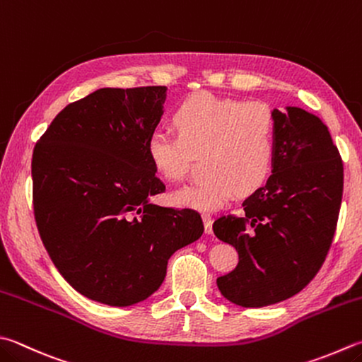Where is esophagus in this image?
Returning a JSON list of instances; mask_svg holds the SVG:
<instances>
[{"label":"esophagus","mask_w":362,"mask_h":362,"mask_svg":"<svg viewBox=\"0 0 362 362\" xmlns=\"http://www.w3.org/2000/svg\"><path fill=\"white\" fill-rule=\"evenodd\" d=\"M202 219H203V223H204V231H206V233L209 235L211 231H213V216H211L209 213H203Z\"/></svg>","instance_id":"1"}]
</instances>
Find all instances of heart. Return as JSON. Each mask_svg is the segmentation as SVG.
<instances>
[{
    "label": "heart",
    "mask_w": 362,
    "mask_h": 362,
    "mask_svg": "<svg viewBox=\"0 0 362 362\" xmlns=\"http://www.w3.org/2000/svg\"><path fill=\"white\" fill-rule=\"evenodd\" d=\"M178 134L154 131L146 154L154 172L167 181H181L194 156L204 154L208 175L175 192V202L200 211L222 208L236 195L260 187L276 159L277 122L263 100L192 94L173 113Z\"/></svg>",
    "instance_id": "obj_1"
}]
</instances>
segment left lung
<instances>
[{"instance_id":"left-lung-1","label":"left lung","mask_w":362,"mask_h":362,"mask_svg":"<svg viewBox=\"0 0 362 362\" xmlns=\"http://www.w3.org/2000/svg\"><path fill=\"white\" fill-rule=\"evenodd\" d=\"M272 112V175L243 202L241 216H222L213 223L214 235L240 255L233 271L217 277V287L243 308L285 301L317 276L342 203L344 165L328 127L298 107Z\"/></svg>"}]
</instances>
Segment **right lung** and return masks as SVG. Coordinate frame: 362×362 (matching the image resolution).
<instances>
[{
    "label": "right lung",
    "mask_w": 362,
    "mask_h": 362,
    "mask_svg": "<svg viewBox=\"0 0 362 362\" xmlns=\"http://www.w3.org/2000/svg\"><path fill=\"white\" fill-rule=\"evenodd\" d=\"M165 86L102 88L61 110L33 151L34 219L47 252L81 295L126 308L146 299L176 250L199 240L194 209L165 192L146 154Z\"/></svg>",
    "instance_id": "add662e5"
}]
</instances>
